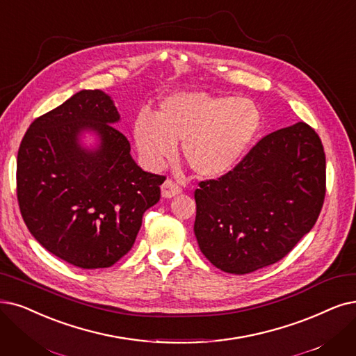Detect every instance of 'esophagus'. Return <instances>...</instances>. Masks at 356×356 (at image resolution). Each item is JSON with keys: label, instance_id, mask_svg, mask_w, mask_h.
I'll return each instance as SVG.
<instances>
[{"label": "esophagus", "instance_id": "esophagus-1", "mask_svg": "<svg viewBox=\"0 0 356 356\" xmlns=\"http://www.w3.org/2000/svg\"><path fill=\"white\" fill-rule=\"evenodd\" d=\"M181 191H182L181 187L172 179H166L162 184V195L165 198H170V197H174V195H178Z\"/></svg>", "mask_w": 356, "mask_h": 356}]
</instances>
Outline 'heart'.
Here are the masks:
<instances>
[{"instance_id":"heart-1","label":"heart","mask_w":356,"mask_h":356,"mask_svg":"<svg viewBox=\"0 0 356 356\" xmlns=\"http://www.w3.org/2000/svg\"><path fill=\"white\" fill-rule=\"evenodd\" d=\"M261 113L244 97L179 92L166 96L156 115L140 113L134 138L143 162L161 169L182 141L184 161L202 178L226 175L257 137Z\"/></svg>"}]
</instances>
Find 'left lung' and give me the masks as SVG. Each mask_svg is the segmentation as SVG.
<instances>
[{"instance_id":"1","label":"left lung","mask_w":356,"mask_h":356,"mask_svg":"<svg viewBox=\"0 0 356 356\" xmlns=\"http://www.w3.org/2000/svg\"><path fill=\"white\" fill-rule=\"evenodd\" d=\"M324 195L325 154L314 129L296 122L270 133L231 172L198 182V247L226 273L273 264L312 229Z\"/></svg>"}]
</instances>
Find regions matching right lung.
Here are the masks:
<instances>
[{
	"label": "right lung",
	"instance_id": "1",
	"mask_svg": "<svg viewBox=\"0 0 356 356\" xmlns=\"http://www.w3.org/2000/svg\"><path fill=\"white\" fill-rule=\"evenodd\" d=\"M120 113L102 90H80L36 118L17 154V200L27 229L61 260L104 268L129 252L145 211L161 198L163 175L145 172L113 124ZM95 131L99 146L79 145Z\"/></svg>",
	"mask_w": 356,
	"mask_h": 356
}]
</instances>
